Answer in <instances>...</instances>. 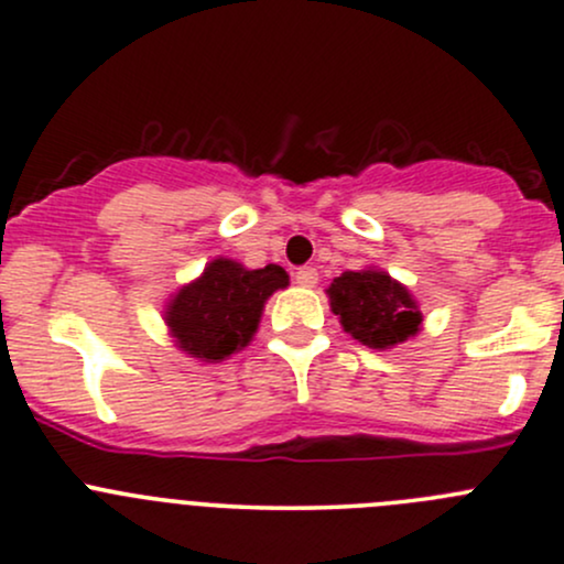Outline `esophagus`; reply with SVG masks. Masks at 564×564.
<instances>
[{"label": "esophagus", "instance_id": "34e87169", "mask_svg": "<svg viewBox=\"0 0 564 564\" xmlns=\"http://www.w3.org/2000/svg\"><path fill=\"white\" fill-rule=\"evenodd\" d=\"M317 280H319V274H317V269H312V265H304V269L295 271V282H299L301 288H314Z\"/></svg>", "mask_w": 564, "mask_h": 564}]
</instances>
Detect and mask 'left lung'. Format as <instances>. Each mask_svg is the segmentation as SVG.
<instances>
[{"label":"left lung","mask_w":564,"mask_h":564,"mask_svg":"<svg viewBox=\"0 0 564 564\" xmlns=\"http://www.w3.org/2000/svg\"><path fill=\"white\" fill-rule=\"evenodd\" d=\"M325 293L341 328L368 349L384 352L422 330L425 317L411 290L377 265L344 271Z\"/></svg>","instance_id":"8db88e82"}]
</instances>
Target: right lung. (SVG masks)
<instances>
[{
    "label": "right lung",
    "mask_w": 564,
    "mask_h": 564,
    "mask_svg": "<svg viewBox=\"0 0 564 564\" xmlns=\"http://www.w3.org/2000/svg\"><path fill=\"white\" fill-rule=\"evenodd\" d=\"M288 284V271L276 263L247 269L231 258H215L166 301L163 323L180 352L223 362L252 341L265 301Z\"/></svg>",
    "instance_id": "obj_1"
}]
</instances>
